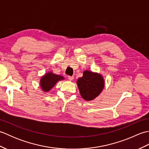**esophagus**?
I'll return each mask as SVG.
<instances>
[{
    "label": "esophagus",
    "mask_w": 149,
    "mask_h": 149,
    "mask_svg": "<svg viewBox=\"0 0 149 149\" xmlns=\"http://www.w3.org/2000/svg\"><path fill=\"white\" fill-rule=\"evenodd\" d=\"M68 79L70 81H72L74 79V76H68Z\"/></svg>",
    "instance_id": "esophagus-1"
}]
</instances>
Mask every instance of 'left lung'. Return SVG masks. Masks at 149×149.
Returning a JSON list of instances; mask_svg holds the SVG:
<instances>
[{
    "instance_id": "obj_1",
    "label": "left lung",
    "mask_w": 149,
    "mask_h": 149,
    "mask_svg": "<svg viewBox=\"0 0 149 149\" xmlns=\"http://www.w3.org/2000/svg\"><path fill=\"white\" fill-rule=\"evenodd\" d=\"M77 87L83 99L86 101L93 100L102 92L105 82L100 74L84 70L82 77L77 81Z\"/></svg>"
}]
</instances>
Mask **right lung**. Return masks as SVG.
I'll return each instance as SVG.
<instances>
[{"label": "right lung", "mask_w": 149, "mask_h": 149, "mask_svg": "<svg viewBox=\"0 0 149 149\" xmlns=\"http://www.w3.org/2000/svg\"><path fill=\"white\" fill-rule=\"evenodd\" d=\"M65 80V77L62 75L54 74L52 72L45 73L41 77L40 80V86L43 92H49L58 81Z\"/></svg>", "instance_id": "right-lung-1"}]
</instances>
